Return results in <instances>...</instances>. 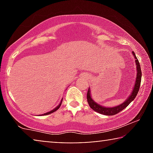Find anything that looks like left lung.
<instances>
[{
	"mask_svg": "<svg viewBox=\"0 0 153 153\" xmlns=\"http://www.w3.org/2000/svg\"><path fill=\"white\" fill-rule=\"evenodd\" d=\"M132 53H133L134 57V58L136 59L135 61H136V65H137V77H136L137 79H136L134 87L132 93H131L130 96L127 98L126 101H125V102H123V103L122 104H120V105L115 106V107H112V108H106V107H104V106L99 105V104L96 103V102L92 99L91 93H90V89H88V91L87 92V101H88V103L89 104L90 107H91L93 110L99 113V114L106 115V116H114V115L118 114L119 112H120L121 111L126 108L127 106L135 99L136 96L137 95L138 92H139V88H140L142 73H141V67H140L139 60L137 59L134 52L132 51Z\"/></svg>",
	"mask_w": 153,
	"mask_h": 153,
	"instance_id": "1",
	"label": "left lung"
}]
</instances>
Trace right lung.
Returning <instances> with one entry per match:
<instances>
[{"label": "right lung", "mask_w": 153, "mask_h": 153, "mask_svg": "<svg viewBox=\"0 0 153 153\" xmlns=\"http://www.w3.org/2000/svg\"><path fill=\"white\" fill-rule=\"evenodd\" d=\"M62 100H61V102H60V103L58 104V106H56V107L54 108V109H53L52 111H49V112H48V113H46V114H43V115H48V114H52V113H53V112H55L56 111H57L58 108H60V106H61V104H62Z\"/></svg>", "instance_id": "obj_1"}]
</instances>
